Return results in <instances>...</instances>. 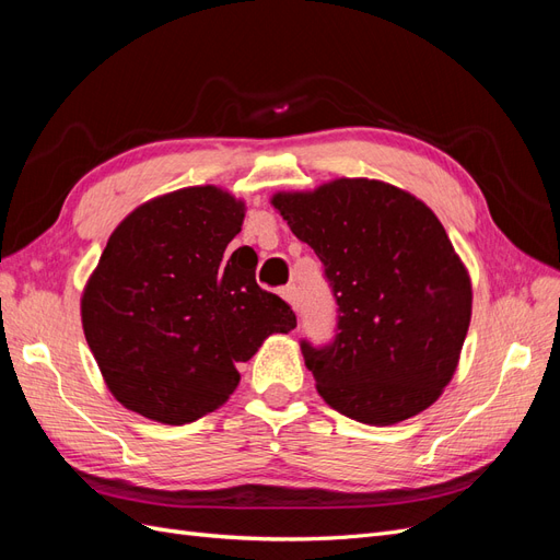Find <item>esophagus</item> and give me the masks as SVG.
Segmentation results:
<instances>
[{
    "label": "esophagus",
    "instance_id": "34e87169",
    "mask_svg": "<svg viewBox=\"0 0 560 560\" xmlns=\"http://www.w3.org/2000/svg\"><path fill=\"white\" fill-rule=\"evenodd\" d=\"M280 296L290 303V306L294 308V311H299V290L294 284H287V287H282L280 290Z\"/></svg>",
    "mask_w": 560,
    "mask_h": 560
}]
</instances>
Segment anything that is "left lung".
<instances>
[{
	"instance_id": "left-lung-1",
	"label": "left lung",
	"mask_w": 560,
	"mask_h": 560,
	"mask_svg": "<svg viewBox=\"0 0 560 560\" xmlns=\"http://www.w3.org/2000/svg\"><path fill=\"white\" fill-rule=\"evenodd\" d=\"M270 202L325 264L338 306L329 346L301 341L319 397L381 428L425 411L455 374L471 317L467 268L436 214L364 177Z\"/></svg>"
}]
</instances>
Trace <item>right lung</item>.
I'll return each mask as SVG.
<instances>
[{"instance_id": "obj_1", "label": "right lung", "mask_w": 560, "mask_h": 560, "mask_svg": "<svg viewBox=\"0 0 560 560\" xmlns=\"http://www.w3.org/2000/svg\"><path fill=\"white\" fill-rule=\"evenodd\" d=\"M245 202L189 186L132 210L109 235L81 296L89 348L109 393L165 425L194 422L238 387L270 334L296 327L287 303L254 280L252 259H224Z\"/></svg>"}]
</instances>
